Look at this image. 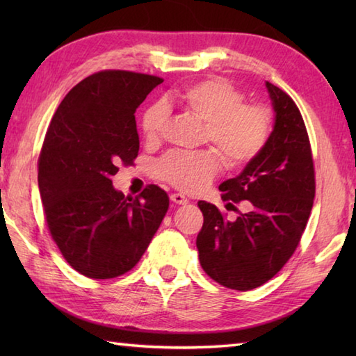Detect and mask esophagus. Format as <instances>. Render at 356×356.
Instances as JSON below:
<instances>
[{"instance_id":"34e87169","label":"esophagus","mask_w":356,"mask_h":356,"mask_svg":"<svg viewBox=\"0 0 356 356\" xmlns=\"http://www.w3.org/2000/svg\"><path fill=\"white\" fill-rule=\"evenodd\" d=\"M170 199H171V202H172V203H176V205H186V203H188V199L185 197L184 194H177V193H174V194H171V195H170Z\"/></svg>"}]
</instances>
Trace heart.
<instances>
[{
    "instance_id": "obj_1",
    "label": "heart",
    "mask_w": 356,
    "mask_h": 356,
    "mask_svg": "<svg viewBox=\"0 0 356 356\" xmlns=\"http://www.w3.org/2000/svg\"><path fill=\"white\" fill-rule=\"evenodd\" d=\"M205 124L203 140L213 143L228 168H241L252 162L266 147L272 131V113L260 104H245V95L229 81L209 78L194 82L166 96ZM166 111L161 104L151 105L140 119L148 143L161 139ZM156 176L184 193H200L220 171V157L213 149L197 153L166 154L154 166Z\"/></svg>"
}]
</instances>
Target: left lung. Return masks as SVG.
<instances>
[{"instance_id": "left-lung-1", "label": "left lung", "mask_w": 356, "mask_h": 356, "mask_svg": "<svg viewBox=\"0 0 356 356\" xmlns=\"http://www.w3.org/2000/svg\"><path fill=\"white\" fill-rule=\"evenodd\" d=\"M275 113L266 147L237 177L218 186L225 202H249L251 211L226 220L213 203L199 202L197 236L203 270L225 287L251 291L282 269L297 249L311 216L315 171L305 120L282 88L266 81Z\"/></svg>"}]
</instances>
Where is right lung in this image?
Segmentation results:
<instances>
[{
    "label": "right lung",
    "mask_w": 356,
    "mask_h": 356,
    "mask_svg": "<svg viewBox=\"0 0 356 356\" xmlns=\"http://www.w3.org/2000/svg\"><path fill=\"white\" fill-rule=\"evenodd\" d=\"M163 79L104 70L65 95L45 134L38 185L51 238L70 266L88 278L133 269L168 211L162 188L138 197L115 190L119 165L139 153L136 108Z\"/></svg>",
    "instance_id": "right-lung-1"
}]
</instances>
